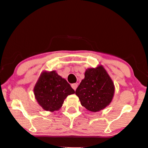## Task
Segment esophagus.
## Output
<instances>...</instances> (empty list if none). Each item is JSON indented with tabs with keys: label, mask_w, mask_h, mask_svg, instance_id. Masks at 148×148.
Returning <instances> with one entry per match:
<instances>
[{
	"label": "esophagus",
	"mask_w": 148,
	"mask_h": 148,
	"mask_svg": "<svg viewBox=\"0 0 148 148\" xmlns=\"http://www.w3.org/2000/svg\"><path fill=\"white\" fill-rule=\"evenodd\" d=\"M71 86H72V88H73L74 90H76V89L77 88V86H78V85H77L76 84H72V85H71Z\"/></svg>",
	"instance_id": "34e87169"
}]
</instances>
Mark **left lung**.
<instances>
[{
  "mask_svg": "<svg viewBox=\"0 0 148 148\" xmlns=\"http://www.w3.org/2000/svg\"><path fill=\"white\" fill-rule=\"evenodd\" d=\"M114 92V84L102 66L89 69L76 90L81 104L92 112L99 111L111 102Z\"/></svg>",
  "mask_w": 148,
  "mask_h": 148,
  "instance_id": "8db88e82",
  "label": "left lung"
}]
</instances>
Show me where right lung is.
<instances>
[{"instance_id":"right-lung-1","label":"right lung","mask_w":148,"mask_h":148,"mask_svg":"<svg viewBox=\"0 0 148 148\" xmlns=\"http://www.w3.org/2000/svg\"><path fill=\"white\" fill-rule=\"evenodd\" d=\"M34 91L36 99L42 108L45 111L52 112L62 106L68 95L75 93L67 81L55 71L43 72Z\"/></svg>"}]
</instances>
